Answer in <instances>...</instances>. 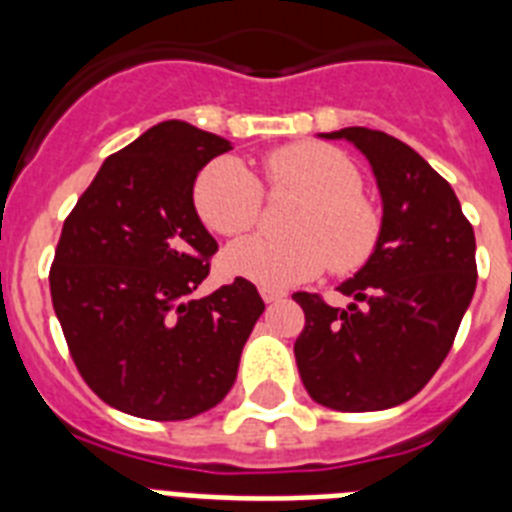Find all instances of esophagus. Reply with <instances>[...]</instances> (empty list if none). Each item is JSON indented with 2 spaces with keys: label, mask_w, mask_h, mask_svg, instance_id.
<instances>
[{
  "label": "esophagus",
  "mask_w": 512,
  "mask_h": 512,
  "mask_svg": "<svg viewBox=\"0 0 512 512\" xmlns=\"http://www.w3.org/2000/svg\"><path fill=\"white\" fill-rule=\"evenodd\" d=\"M260 297H263L265 303H281V300H284V292H279V289H268V287H263L260 289Z\"/></svg>",
  "instance_id": "1"
}]
</instances>
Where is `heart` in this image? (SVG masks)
Here are the masks:
<instances>
[{
    "instance_id": "obj_1",
    "label": "heart",
    "mask_w": 512,
    "mask_h": 512,
    "mask_svg": "<svg viewBox=\"0 0 512 512\" xmlns=\"http://www.w3.org/2000/svg\"><path fill=\"white\" fill-rule=\"evenodd\" d=\"M271 193L300 196L289 233L292 239L247 236L223 252L225 271L268 289L295 287L332 271H356L372 257L382 233V215L366 199L364 177L340 148L295 143L273 151L263 162ZM193 204L209 231L236 236L263 215V188L257 177L231 156L209 162L196 177Z\"/></svg>"
}]
</instances>
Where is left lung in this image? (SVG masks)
<instances>
[{"label": "left lung", "instance_id": "1", "mask_svg": "<svg viewBox=\"0 0 512 512\" xmlns=\"http://www.w3.org/2000/svg\"><path fill=\"white\" fill-rule=\"evenodd\" d=\"M372 164L382 199L377 249L332 308L297 292L305 329L295 358L308 396L337 412H380L409 401L436 374L476 292V236L454 196L414 148L380 130L324 132Z\"/></svg>", "mask_w": 512, "mask_h": 512}]
</instances>
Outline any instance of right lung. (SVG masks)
<instances>
[{
	"instance_id": "obj_1",
	"label": "right lung",
	"mask_w": 512,
	"mask_h": 512,
	"mask_svg": "<svg viewBox=\"0 0 512 512\" xmlns=\"http://www.w3.org/2000/svg\"><path fill=\"white\" fill-rule=\"evenodd\" d=\"M231 140L162 122L103 162L63 223L52 308L84 382L143 420H188L228 396L265 311L252 281L193 300L217 241L193 183Z\"/></svg>"
}]
</instances>
